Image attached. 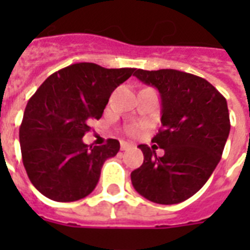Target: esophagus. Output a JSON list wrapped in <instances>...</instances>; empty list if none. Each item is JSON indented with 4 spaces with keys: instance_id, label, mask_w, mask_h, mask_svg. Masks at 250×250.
I'll return each instance as SVG.
<instances>
[{
    "instance_id": "obj_1",
    "label": "esophagus",
    "mask_w": 250,
    "mask_h": 250,
    "mask_svg": "<svg viewBox=\"0 0 250 250\" xmlns=\"http://www.w3.org/2000/svg\"><path fill=\"white\" fill-rule=\"evenodd\" d=\"M133 145L129 144V143H127V141H121V149L122 150H127V149L132 148Z\"/></svg>"
}]
</instances>
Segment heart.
I'll list each match as a JSON object with an SVG mask.
<instances>
[{"label":"heart","mask_w":250,"mask_h":250,"mask_svg":"<svg viewBox=\"0 0 250 250\" xmlns=\"http://www.w3.org/2000/svg\"><path fill=\"white\" fill-rule=\"evenodd\" d=\"M141 131V127L140 125H131V127H129L128 128V132L131 133V135H137V133L140 132Z\"/></svg>","instance_id":"b5f03b06"}]
</instances>
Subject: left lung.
<instances>
[{
  "label": "left lung",
  "instance_id": "1",
  "mask_svg": "<svg viewBox=\"0 0 250 250\" xmlns=\"http://www.w3.org/2000/svg\"><path fill=\"white\" fill-rule=\"evenodd\" d=\"M135 76L161 94L162 129L156 145L141 144L144 162L131 172L133 188L156 204L186 201L201 189L221 161L229 137L226 98L208 80L178 70H136Z\"/></svg>",
  "mask_w": 250,
  "mask_h": 250
}]
</instances>
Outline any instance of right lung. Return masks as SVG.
I'll use <instances>...</instances> for the list:
<instances>
[{"label": "right lung", "mask_w": 250, "mask_h": 250, "mask_svg": "<svg viewBox=\"0 0 250 250\" xmlns=\"http://www.w3.org/2000/svg\"><path fill=\"white\" fill-rule=\"evenodd\" d=\"M136 68L75 63L54 72L29 98L19 128L29 180L53 201L71 202L96 188L102 165L119 152V141L88 146L83 136L100 119L113 90Z\"/></svg>", "instance_id": "1"}]
</instances>
